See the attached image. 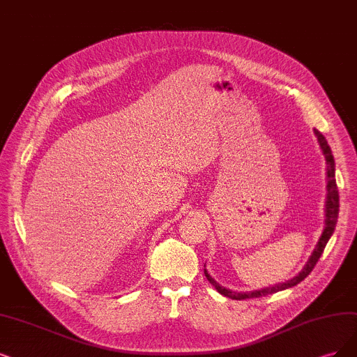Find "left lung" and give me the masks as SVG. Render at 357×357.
<instances>
[{
	"instance_id": "left-lung-1",
	"label": "left lung",
	"mask_w": 357,
	"mask_h": 357,
	"mask_svg": "<svg viewBox=\"0 0 357 357\" xmlns=\"http://www.w3.org/2000/svg\"><path fill=\"white\" fill-rule=\"evenodd\" d=\"M313 132H314V137L318 138L319 147L322 150V154L325 155V162H326V202H325V227H324V232L321 235L318 244H316L312 256L306 261V265L303 266V269L296 276H293L291 280H288L285 282H278L275 285H269V287H265V288H260V289H255V291H243V293H236V291H232V289L222 287L219 282L215 281V278L210 276V273L207 272L206 265H204L206 278L208 280L210 284H212L218 289V291L222 296L229 297L232 300H245V298H255V297L273 294V293L282 291V289L291 288V287L300 284L303 280L306 278V276L313 271L316 263H318L321 255L324 253V248H325L326 243L329 241V238H331V235L334 234V229H335V225H337L338 210H340V195H338V188H337V182H335V160H334L331 147H329L328 141L325 139V137L321 134L318 129H313Z\"/></svg>"
}]
</instances>
